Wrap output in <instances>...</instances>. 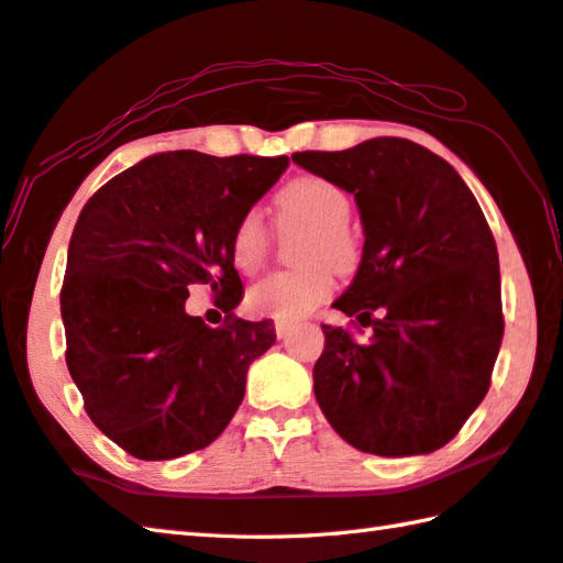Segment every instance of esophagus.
Wrapping results in <instances>:
<instances>
[{"label":"esophagus","mask_w":563,"mask_h":563,"mask_svg":"<svg viewBox=\"0 0 563 563\" xmlns=\"http://www.w3.org/2000/svg\"><path fill=\"white\" fill-rule=\"evenodd\" d=\"M295 329L292 322H275V334H278V339H285Z\"/></svg>","instance_id":"34e87169"}]
</instances>
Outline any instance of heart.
Masks as SVG:
<instances>
[{
    "label": "heart",
    "mask_w": 563,
    "mask_h": 563,
    "mask_svg": "<svg viewBox=\"0 0 563 563\" xmlns=\"http://www.w3.org/2000/svg\"><path fill=\"white\" fill-rule=\"evenodd\" d=\"M275 212L283 231L305 227V234L297 239L295 246V261L302 266L273 273L251 285L246 305L258 317L292 322L327 300L334 288L332 268L336 273H351L358 266L361 241L349 224L351 197L344 187L322 175H300L285 183L275 195ZM271 246V229L261 214H241L229 241L234 266L246 275L258 273Z\"/></svg>",
    "instance_id": "obj_1"
}]
</instances>
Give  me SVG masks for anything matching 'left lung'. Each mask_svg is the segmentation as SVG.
I'll list each match as a JSON object with an SVG mask.
<instances>
[{
  "instance_id": "left-lung-1",
  "label": "left lung",
  "mask_w": 563,
  "mask_h": 563,
  "mask_svg": "<svg viewBox=\"0 0 563 563\" xmlns=\"http://www.w3.org/2000/svg\"><path fill=\"white\" fill-rule=\"evenodd\" d=\"M292 161L356 197L363 256L334 302L368 341L322 324L314 398L366 454L442 449L486 398L503 341L498 246L461 175L420 143L380 136Z\"/></svg>"
}]
</instances>
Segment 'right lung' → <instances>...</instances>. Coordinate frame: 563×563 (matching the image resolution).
Masks as SVG:
<instances>
[{"instance_id": "right-lung-1", "label": "right lung", "mask_w": 563, "mask_h": 563, "mask_svg": "<svg viewBox=\"0 0 563 563\" xmlns=\"http://www.w3.org/2000/svg\"><path fill=\"white\" fill-rule=\"evenodd\" d=\"M288 156L156 153L114 175L73 229L60 290L65 363L85 412L141 461L209 446L246 390L253 358L275 344L271 319L246 322L231 231ZM192 284L228 312L212 330L184 312Z\"/></svg>"}]
</instances>
